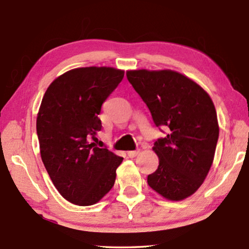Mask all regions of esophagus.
I'll return each mask as SVG.
<instances>
[{"label":"esophagus","mask_w":249,"mask_h":249,"mask_svg":"<svg viewBox=\"0 0 249 249\" xmlns=\"http://www.w3.org/2000/svg\"><path fill=\"white\" fill-rule=\"evenodd\" d=\"M140 153H141V150H130V151H127V155L130 158H134V157H136V156Z\"/></svg>","instance_id":"esophagus-1"}]
</instances>
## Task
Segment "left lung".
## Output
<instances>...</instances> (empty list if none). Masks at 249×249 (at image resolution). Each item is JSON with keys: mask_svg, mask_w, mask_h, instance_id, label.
<instances>
[{"mask_svg": "<svg viewBox=\"0 0 249 249\" xmlns=\"http://www.w3.org/2000/svg\"><path fill=\"white\" fill-rule=\"evenodd\" d=\"M126 75L156 126L170 129L155 142L159 166L147 182L167 200L187 199L213 163L220 130L213 101L196 82L174 70H128Z\"/></svg>", "mask_w": 249, "mask_h": 249, "instance_id": "1", "label": "left lung"}]
</instances>
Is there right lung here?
I'll use <instances>...</instances> for the list:
<instances>
[{
    "label": "right lung",
    "instance_id": "obj_1",
    "mask_svg": "<svg viewBox=\"0 0 249 249\" xmlns=\"http://www.w3.org/2000/svg\"><path fill=\"white\" fill-rule=\"evenodd\" d=\"M124 77L112 67L69 70L50 83L37 114L41 160L58 192L75 205L98 203L115 182L123 158L88 137L102 124L101 107Z\"/></svg>",
    "mask_w": 249,
    "mask_h": 249
}]
</instances>
